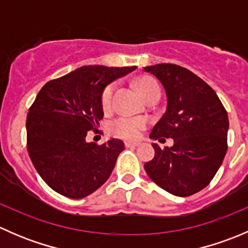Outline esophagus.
<instances>
[{"label": "esophagus", "instance_id": "1", "mask_svg": "<svg viewBox=\"0 0 248 248\" xmlns=\"http://www.w3.org/2000/svg\"><path fill=\"white\" fill-rule=\"evenodd\" d=\"M124 146H126V147H136V146H139V142H136V141H124Z\"/></svg>", "mask_w": 248, "mask_h": 248}]
</instances>
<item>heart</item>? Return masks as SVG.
I'll return each instance as SVG.
<instances>
[{"label": "heart", "instance_id": "heart-1", "mask_svg": "<svg viewBox=\"0 0 248 248\" xmlns=\"http://www.w3.org/2000/svg\"><path fill=\"white\" fill-rule=\"evenodd\" d=\"M138 90L142 97H146L151 92L161 90L159 84L152 78H141L139 80ZM116 90V85L114 82L107 85L104 87L103 92L101 96V106L103 110H109L111 108L112 97H114V92ZM146 126V121L140 117H128V116H120L115 119L114 121L110 122L109 131L112 136L119 137V138L124 139H136L138 138L140 132L145 128Z\"/></svg>", "mask_w": 248, "mask_h": 248}]
</instances>
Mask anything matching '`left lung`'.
I'll list each match as a JSON object with an SVG mask.
<instances>
[{
  "label": "left lung",
  "instance_id": "8db88e82",
  "mask_svg": "<svg viewBox=\"0 0 248 248\" xmlns=\"http://www.w3.org/2000/svg\"><path fill=\"white\" fill-rule=\"evenodd\" d=\"M144 71L162 82L168 99L166 112L150 137L174 139L171 147L152 144L155 157L144 168L164 191L192 196L211 182L226 156L227 110L216 92L184 67L159 63L144 67Z\"/></svg>",
  "mask_w": 248,
  "mask_h": 248
}]
</instances>
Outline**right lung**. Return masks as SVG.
<instances>
[{
  "label": "right lung",
  "mask_w": 248,
  "mask_h": 248,
  "mask_svg": "<svg viewBox=\"0 0 248 248\" xmlns=\"http://www.w3.org/2000/svg\"><path fill=\"white\" fill-rule=\"evenodd\" d=\"M137 67L84 66L47 81L30 107L27 151L50 188L72 199L90 196L109 179L121 140L86 142L87 131L103 119L104 87Z\"/></svg>",
  "instance_id": "obj_1"
}]
</instances>
